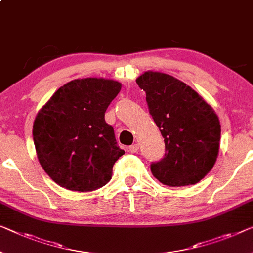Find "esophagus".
Returning <instances> with one entry per match:
<instances>
[{
    "mask_svg": "<svg viewBox=\"0 0 253 253\" xmlns=\"http://www.w3.org/2000/svg\"><path fill=\"white\" fill-rule=\"evenodd\" d=\"M128 151H129V152H131V153H137V151H138V144L130 145L129 148H128Z\"/></svg>",
    "mask_w": 253,
    "mask_h": 253,
    "instance_id": "esophagus-1",
    "label": "esophagus"
}]
</instances>
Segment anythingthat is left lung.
Listing matches in <instances>:
<instances>
[{"label": "left lung", "mask_w": 253, "mask_h": 253, "mask_svg": "<svg viewBox=\"0 0 253 253\" xmlns=\"http://www.w3.org/2000/svg\"><path fill=\"white\" fill-rule=\"evenodd\" d=\"M136 83L146 93L150 115L165 138V157L151 165L152 175L172 187L199 183L219 152L216 112L193 88L170 75L149 70Z\"/></svg>", "instance_id": "1"}]
</instances>
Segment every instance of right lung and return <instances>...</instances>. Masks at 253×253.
<instances>
[{
  "instance_id": "add662e5",
  "label": "right lung",
  "mask_w": 253,
  "mask_h": 253,
  "mask_svg": "<svg viewBox=\"0 0 253 253\" xmlns=\"http://www.w3.org/2000/svg\"><path fill=\"white\" fill-rule=\"evenodd\" d=\"M122 84L114 79H74L61 86L36 115L33 138L44 171L58 185L89 192L111 179L125 151L104 120Z\"/></svg>"
}]
</instances>
